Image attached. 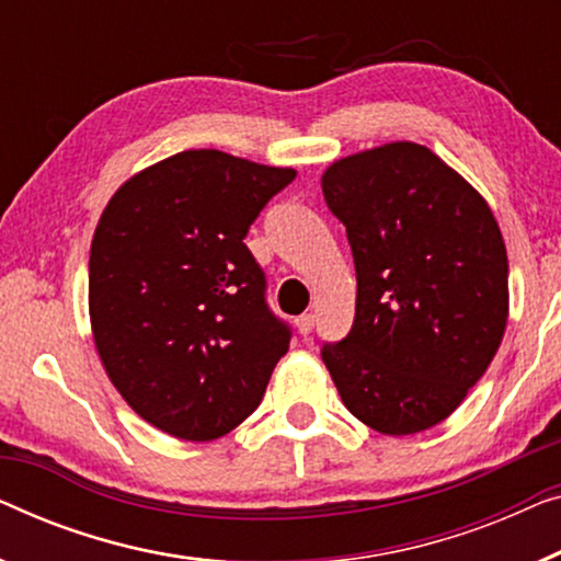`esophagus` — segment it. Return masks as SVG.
Returning a JSON list of instances; mask_svg holds the SVG:
<instances>
[{
    "mask_svg": "<svg viewBox=\"0 0 561 561\" xmlns=\"http://www.w3.org/2000/svg\"><path fill=\"white\" fill-rule=\"evenodd\" d=\"M313 313H304V316H298L296 319V327H298V331H300V336H308L313 331Z\"/></svg>",
    "mask_w": 561,
    "mask_h": 561,
    "instance_id": "34e87169",
    "label": "esophagus"
}]
</instances>
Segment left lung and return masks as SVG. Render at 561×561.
Masks as SVG:
<instances>
[{"label":"left lung","instance_id":"left-lung-1","mask_svg":"<svg viewBox=\"0 0 561 561\" xmlns=\"http://www.w3.org/2000/svg\"><path fill=\"white\" fill-rule=\"evenodd\" d=\"M356 267L352 331L321 359L346 410L385 435L437 425L499 352L508 257L485 199L433 151L377 146L321 180Z\"/></svg>","mask_w":561,"mask_h":561}]
</instances>
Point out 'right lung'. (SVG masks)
<instances>
[{"instance_id":"obj_1","label":"right lung","mask_w":561,"mask_h":561,"mask_svg":"<svg viewBox=\"0 0 561 561\" xmlns=\"http://www.w3.org/2000/svg\"><path fill=\"white\" fill-rule=\"evenodd\" d=\"M294 169L174 153L113 194L88 304L113 387L161 433L205 443L253 415L294 331L267 306L250 225Z\"/></svg>"}]
</instances>
